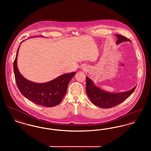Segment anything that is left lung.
Returning <instances> with one entry per match:
<instances>
[{
	"mask_svg": "<svg viewBox=\"0 0 151 151\" xmlns=\"http://www.w3.org/2000/svg\"><path fill=\"white\" fill-rule=\"evenodd\" d=\"M115 36L118 38L116 42V44L130 41L129 39L126 37L120 35H115ZM136 86L129 91L122 93H110L94 86L92 80L86 76V94L92 103L100 108L105 109L112 108L122 103L134 92Z\"/></svg>",
	"mask_w": 151,
	"mask_h": 151,
	"instance_id": "1",
	"label": "left lung"
}]
</instances>
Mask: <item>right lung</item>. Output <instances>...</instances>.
<instances>
[{"mask_svg": "<svg viewBox=\"0 0 151 151\" xmlns=\"http://www.w3.org/2000/svg\"><path fill=\"white\" fill-rule=\"evenodd\" d=\"M19 47L14 62V71L16 83L20 92L27 99L40 106L53 107L58 105L63 99L69 82L76 72L63 74L45 83L30 81L23 77L17 68V59Z\"/></svg>", "mask_w": 151, "mask_h": 151, "instance_id": "add662e5", "label": "right lung"}]
</instances>
